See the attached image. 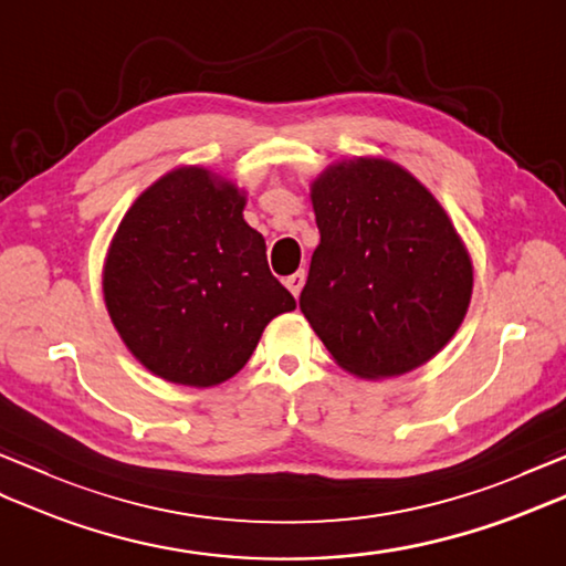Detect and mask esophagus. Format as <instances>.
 <instances>
[{
  "mask_svg": "<svg viewBox=\"0 0 566 566\" xmlns=\"http://www.w3.org/2000/svg\"><path fill=\"white\" fill-rule=\"evenodd\" d=\"M304 280H306V274H304V272H294V274L286 276L284 284H286V290H290L294 296H298V294H302Z\"/></svg>",
  "mask_w": 566,
  "mask_h": 566,
  "instance_id": "1",
  "label": "esophagus"
}]
</instances>
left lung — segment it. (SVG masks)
<instances>
[{
	"instance_id": "left-lung-1",
	"label": "left lung",
	"mask_w": 566,
	"mask_h": 566,
	"mask_svg": "<svg viewBox=\"0 0 566 566\" xmlns=\"http://www.w3.org/2000/svg\"><path fill=\"white\" fill-rule=\"evenodd\" d=\"M321 243L298 306L335 363L363 379L436 357L472 298V260L438 199L381 158L331 165L314 187Z\"/></svg>"
}]
</instances>
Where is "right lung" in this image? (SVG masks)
<instances>
[{"mask_svg": "<svg viewBox=\"0 0 566 566\" xmlns=\"http://www.w3.org/2000/svg\"><path fill=\"white\" fill-rule=\"evenodd\" d=\"M245 197L203 167H177L118 223L104 262V302L143 367L185 387L231 379L264 326L294 311Z\"/></svg>", "mask_w": 566, "mask_h": 566, "instance_id": "add662e5", "label": "right lung"}]
</instances>
